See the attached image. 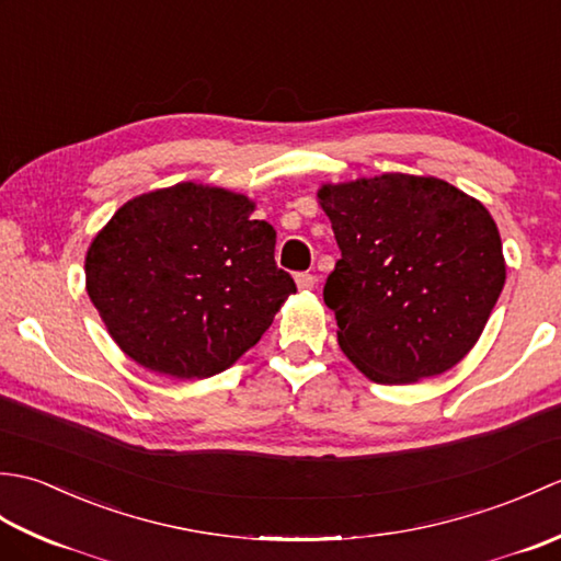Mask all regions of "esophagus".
Masks as SVG:
<instances>
[{"label": "esophagus", "instance_id": "34e87169", "mask_svg": "<svg viewBox=\"0 0 561 561\" xmlns=\"http://www.w3.org/2000/svg\"><path fill=\"white\" fill-rule=\"evenodd\" d=\"M296 287H299L301 291H313L316 289V277H313V274H308V272L296 274Z\"/></svg>", "mask_w": 561, "mask_h": 561}]
</instances>
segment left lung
Here are the masks:
<instances>
[{
	"instance_id": "1",
	"label": "left lung",
	"mask_w": 561,
	"mask_h": 561,
	"mask_svg": "<svg viewBox=\"0 0 561 561\" xmlns=\"http://www.w3.org/2000/svg\"><path fill=\"white\" fill-rule=\"evenodd\" d=\"M318 205L342 250L323 296L344 356L383 386L462 362L506 282L482 202L434 175L383 173L323 183Z\"/></svg>"
}]
</instances>
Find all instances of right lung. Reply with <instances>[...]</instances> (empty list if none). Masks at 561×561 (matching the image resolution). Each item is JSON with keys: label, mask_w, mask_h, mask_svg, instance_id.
<instances>
[{"label": "right lung", "mask_w": 561, "mask_h": 561, "mask_svg": "<svg viewBox=\"0 0 561 561\" xmlns=\"http://www.w3.org/2000/svg\"><path fill=\"white\" fill-rule=\"evenodd\" d=\"M233 190L178 183L117 209L87 250V291L129 359L175 380L217 376L255 347L296 284L277 231Z\"/></svg>", "instance_id": "1"}]
</instances>
